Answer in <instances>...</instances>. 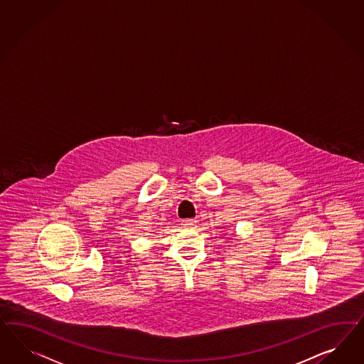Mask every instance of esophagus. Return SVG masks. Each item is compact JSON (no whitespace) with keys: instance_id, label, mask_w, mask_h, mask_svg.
<instances>
[{"instance_id":"1","label":"esophagus","mask_w":364,"mask_h":364,"mask_svg":"<svg viewBox=\"0 0 364 364\" xmlns=\"http://www.w3.org/2000/svg\"><path fill=\"white\" fill-rule=\"evenodd\" d=\"M182 225L186 226V228H194L197 225V219L187 218L182 219Z\"/></svg>"}]
</instances>
